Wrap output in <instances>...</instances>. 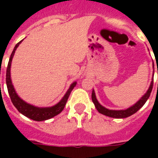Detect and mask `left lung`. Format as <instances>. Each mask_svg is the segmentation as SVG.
I'll list each match as a JSON object with an SVG mask.
<instances>
[{"mask_svg":"<svg viewBox=\"0 0 158 158\" xmlns=\"http://www.w3.org/2000/svg\"><path fill=\"white\" fill-rule=\"evenodd\" d=\"M152 86H153V79L151 81L150 86L147 90V92H146V94L136 103L130 106L127 109H125V110H110V109L104 107L103 106H102L101 104L99 103L98 101V99L96 98V94H95V92H94V89H93V92H92V100H93V102L94 103L95 107L97 108V110H98L99 113H101V114L104 115H106V116H109V117L116 118V119H123V118L129 117L130 115H132L133 114L136 113L140 108L142 107L144 105L145 102H147V100L149 98L150 94H151Z\"/></svg>","mask_w":158,"mask_h":158,"instance_id":"left-lung-1","label":"left lung"}]
</instances>
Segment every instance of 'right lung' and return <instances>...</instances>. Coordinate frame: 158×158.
Returning <instances> with one entry per match:
<instances>
[{
	"label": "right lung",
	"instance_id": "obj_1",
	"mask_svg": "<svg viewBox=\"0 0 158 158\" xmlns=\"http://www.w3.org/2000/svg\"><path fill=\"white\" fill-rule=\"evenodd\" d=\"M22 41L17 43L15 48H14L13 52H12L10 55V60H9L8 66H7V69H6V85H7L9 95L10 97L12 103L15 106L16 109L21 114L25 115L26 117L29 118L31 120H36V121H43V120H49L51 118L54 117V116L57 115L58 114H60L63 110L64 106L66 104L67 100L69 98V94H70L71 91L73 90V89L75 87L77 82H74V83H72L70 84L69 89L67 90V92L65 93L64 97L62 98L61 100L58 103L52 106H49V107H38V106H35L27 103L26 102L23 101V99H21L19 97L18 94H16L15 89L13 84H12V81H11L10 78V67L12 59H13L14 55H15L16 49H17V48H18L19 45L20 44Z\"/></svg>",
	"mask_w": 158,
	"mask_h": 158
}]
</instances>
